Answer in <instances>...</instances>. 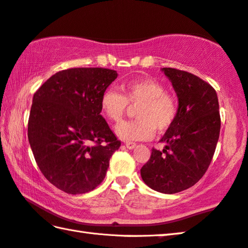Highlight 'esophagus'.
Wrapping results in <instances>:
<instances>
[{"mask_svg":"<svg viewBox=\"0 0 248 248\" xmlns=\"http://www.w3.org/2000/svg\"><path fill=\"white\" fill-rule=\"evenodd\" d=\"M124 145H125V147L129 148V150H132V148H134V147L137 146V143H134V142H125Z\"/></svg>","mask_w":248,"mask_h":248,"instance_id":"obj_1","label":"esophagus"}]
</instances>
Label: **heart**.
I'll return each instance as SVG.
<instances>
[{"label":"heart","instance_id":"b5f03b06","mask_svg":"<svg viewBox=\"0 0 248 248\" xmlns=\"http://www.w3.org/2000/svg\"><path fill=\"white\" fill-rule=\"evenodd\" d=\"M121 92L106 89L100 97V107L107 119L119 124L129 106L136 108V120L117 127V134L127 141L147 140L155 130L165 133L172 127L179 114V101L173 93L166 91L164 84L152 77L143 76L124 81Z\"/></svg>","mask_w":248,"mask_h":248}]
</instances>
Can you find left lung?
Here are the masks:
<instances>
[{"instance_id": "1", "label": "left lung", "mask_w": 248, "mask_h": 248, "mask_svg": "<svg viewBox=\"0 0 248 248\" xmlns=\"http://www.w3.org/2000/svg\"><path fill=\"white\" fill-rule=\"evenodd\" d=\"M179 98V114L160 142L163 151L153 147L141 168L146 186L165 194H174L194 186L213 159L219 139V103L209 83L187 71L163 68Z\"/></svg>"}]
</instances>
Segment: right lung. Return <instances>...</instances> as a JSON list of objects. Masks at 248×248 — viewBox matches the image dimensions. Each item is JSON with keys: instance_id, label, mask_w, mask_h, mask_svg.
I'll use <instances>...</instances> for the list:
<instances>
[{"instance_id": "obj_1", "label": "right lung", "mask_w": 248, "mask_h": 248, "mask_svg": "<svg viewBox=\"0 0 248 248\" xmlns=\"http://www.w3.org/2000/svg\"><path fill=\"white\" fill-rule=\"evenodd\" d=\"M108 68L58 71L34 93L28 140L35 163L53 186L83 194L100 186L121 142L101 115L100 97L117 78Z\"/></svg>"}]
</instances>
